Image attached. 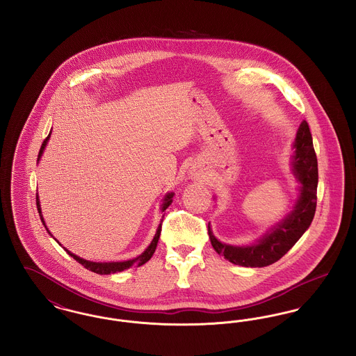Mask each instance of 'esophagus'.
<instances>
[{"label": "esophagus", "instance_id": "34e87169", "mask_svg": "<svg viewBox=\"0 0 356 356\" xmlns=\"http://www.w3.org/2000/svg\"><path fill=\"white\" fill-rule=\"evenodd\" d=\"M189 176L192 177V179H202L204 177V170L203 168H200V167H193L191 172H189Z\"/></svg>", "mask_w": 356, "mask_h": 356}]
</instances>
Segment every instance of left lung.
I'll return each instance as SVG.
<instances>
[{
    "mask_svg": "<svg viewBox=\"0 0 356 356\" xmlns=\"http://www.w3.org/2000/svg\"><path fill=\"white\" fill-rule=\"evenodd\" d=\"M293 147L296 149L293 172L302 184L300 196L295 209L283 221L276 224L270 234L261 237L254 245L234 247L220 243L213 236L208 224V235L213 250L231 263L243 267H267L287 254L311 225L318 200V160L305 120L299 127Z\"/></svg>",
    "mask_w": 356,
    "mask_h": 356,
    "instance_id": "1",
    "label": "left lung"
}]
</instances>
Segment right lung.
Returning <instances> with one entry per match:
<instances>
[{
  "label": "right lung",
  "instance_id": "add662e5",
  "mask_svg": "<svg viewBox=\"0 0 356 356\" xmlns=\"http://www.w3.org/2000/svg\"><path fill=\"white\" fill-rule=\"evenodd\" d=\"M49 136H51V134L44 140V143H42V145H41V148H40L38 159H40L41 154H42V151H44V148H45V145H47V143H48V140H49ZM172 197H173V193H168V195L165 196L164 203H163V207H161V211H163V212L170 207V203H172ZM35 204H37V209H38L41 221H42V224L45 225L44 219H42V216H41V208H40L38 197H35ZM163 219H164V218H163ZM161 225H163V220L160 222V225H159V228H157V231H156V235L153 237L152 243L149 244V247H148L143 254H140V256H137L135 259H132V260H127V261H112V263H95V261L84 260V259H81V257H79V256L69 252L68 250H65V251H67V254H70L76 261H79L80 264H83L86 270H90V271L100 273V275H109V273H116V272L124 271V270H128V268L132 267V266L140 267V266L145 264V263L152 257V254H154V250H156V247H157L159 237H160V234H161ZM45 228H47V225H45ZM47 229H48V228H47ZM48 232H49V231H48Z\"/></svg>",
  "mask_w": 356,
  "mask_h": 356
}]
</instances>
